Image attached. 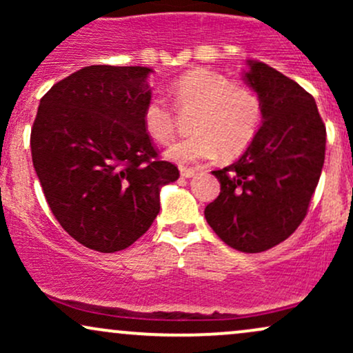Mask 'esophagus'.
<instances>
[{"label":"esophagus","mask_w":353,"mask_h":353,"mask_svg":"<svg viewBox=\"0 0 353 353\" xmlns=\"http://www.w3.org/2000/svg\"><path fill=\"white\" fill-rule=\"evenodd\" d=\"M196 169H189V168H181V176L185 177V179H190V177L196 176Z\"/></svg>","instance_id":"1"}]
</instances>
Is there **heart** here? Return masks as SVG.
<instances>
[{"label":"heart","instance_id":"obj_1","mask_svg":"<svg viewBox=\"0 0 353 353\" xmlns=\"http://www.w3.org/2000/svg\"><path fill=\"white\" fill-rule=\"evenodd\" d=\"M169 91L179 111L197 109L192 119L196 134L169 145L164 152L176 164H196L217 154L224 159L236 157L249 148L262 124L257 92L208 68L185 71ZM143 125L154 141L168 144L176 129L172 108L159 96H152L143 109Z\"/></svg>","mask_w":353,"mask_h":353}]
</instances>
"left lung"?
<instances>
[{"mask_svg":"<svg viewBox=\"0 0 353 353\" xmlns=\"http://www.w3.org/2000/svg\"><path fill=\"white\" fill-rule=\"evenodd\" d=\"M244 79L262 103V125L234 164L212 171L221 194L204 216L225 244L264 252L305 217L325 159V125L309 92L261 61Z\"/></svg>","mask_w":353,"mask_h":353,"instance_id":"1","label":"left lung"}]
</instances>
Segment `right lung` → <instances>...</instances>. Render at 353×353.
Returning <instances> with one entry per match:
<instances>
[{
  "label": "right lung",
  "mask_w": 353,
  "mask_h": 353,
  "mask_svg": "<svg viewBox=\"0 0 353 353\" xmlns=\"http://www.w3.org/2000/svg\"><path fill=\"white\" fill-rule=\"evenodd\" d=\"M145 66H86L39 101L31 156L61 228L84 247L111 254L151 228L159 192L179 179L143 125L151 99Z\"/></svg>",
  "instance_id": "obj_1"
}]
</instances>
